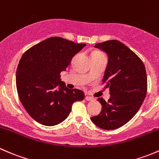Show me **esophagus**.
I'll return each mask as SVG.
<instances>
[{"label":"esophagus","instance_id":"esophagus-1","mask_svg":"<svg viewBox=\"0 0 159 159\" xmlns=\"http://www.w3.org/2000/svg\"><path fill=\"white\" fill-rule=\"evenodd\" d=\"M85 99H86V101H93V100H94V99H93V97H91V96H86V97H85Z\"/></svg>","mask_w":159,"mask_h":159}]
</instances>
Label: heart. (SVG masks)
<instances>
[{"instance_id":"b5f03b06","label":"heart","mask_w":159,"mask_h":159,"mask_svg":"<svg viewBox=\"0 0 159 159\" xmlns=\"http://www.w3.org/2000/svg\"><path fill=\"white\" fill-rule=\"evenodd\" d=\"M100 54H102V53H100V52H99V51H94L93 53H92V56H94V55H100Z\"/></svg>"}]
</instances>
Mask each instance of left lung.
Returning a JSON list of instances; mask_svg holds the SVG:
<instances>
[{
    "mask_svg": "<svg viewBox=\"0 0 159 159\" xmlns=\"http://www.w3.org/2000/svg\"><path fill=\"white\" fill-rule=\"evenodd\" d=\"M94 47L109 57L102 83L111 96L107 102L98 98L102 111L90 119L99 128L112 130L126 124L139 109L147 93L146 71L139 57L119 40H107Z\"/></svg>",
    "mask_w": 159,
    "mask_h": 159,
    "instance_id": "obj_1",
    "label": "left lung"
}]
</instances>
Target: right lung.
<instances>
[{
	"mask_svg": "<svg viewBox=\"0 0 159 159\" xmlns=\"http://www.w3.org/2000/svg\"><path fill=\"white\" fill-rule=\"evenodd\" d=\"M86 46L62 37H50L30 47L19 62L16 86L24 109L34 120L47 126L64 121L72 105L83 100L77 89H68L61 81L72 58Z\"/></svg>",
	"mask_w": 159,
	"mask_h": 159,
	"instance_id": "add662e5",
	"label": "right lung"
}]
</instances>
